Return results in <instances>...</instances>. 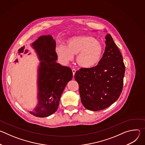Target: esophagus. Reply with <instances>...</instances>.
Segmentation results:
<instances>
[{"instance_id":"1","label":"esophagus","mask_w":145,"mask_h":145,"mask_svg":"<svg viewBox=\"0 0 145 145\" xmlns=\"http://www.w3.org/2000/svg\"><path fill=\"white\" fill-rule=\"evenodd\" d=\"M72 71V72H73V76H74V74H75V73H76V71L75 69H73Z\"/></svg>"}]
</instances>
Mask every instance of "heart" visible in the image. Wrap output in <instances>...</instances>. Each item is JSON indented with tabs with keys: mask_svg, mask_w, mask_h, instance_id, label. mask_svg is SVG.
Returning <instances> with one entry per match:
<instances>
[{
	"mask_svg": "<svg viewBox=\"0 0 145 145\" xmlns=\"http://www.w3.org/2000/svg\"><path fill=\"white\" fill-rule=\"evenodd\" d=\"M59 60L64 64L71 61L77 54L76 61L81 68H90L101 59L103 46L100 41L92 36L79 35L68 39L67 45H59L56 49Z\"/></svg>",
	"mask_w": 145,
	"mask_h": 145,
	"instance_id": "b5f03b06",
	"label": "heart"
}]
</instances>
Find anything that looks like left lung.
Wrapping results in <instances>:
<instances>
[{
  "label": "left lung",
  "mask_w": 145,
  "mask_h": 145,
  "mask_svg": "<svg viewBox=\"0 0 145 145\" xmlns=\"http://www.w3.org/2000/svg\"><path fill=\"white\" fill-rule=\"evenodd\" d=\"M106 48L98 65L81 68L74 75L84 107L96 111L116 101L123 86L125 65L122 55L110 34L106 36Z\"/></svg>",
  "instance_id": "8db88e82"
}]
</instances>
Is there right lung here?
<instances>
[{
  "instance_id": "add662e5",
  "label": "right lung",
  "mask_w": 145,
  "mask_h": 145,
  "mask_svg": "<svg viewBox=\"0 0 145 145\" xmlns=\"http://www.w3.org/2000/svg\"><path fill=\"white\" fill-rule=\"evenodd\" d=\"M56 45L50 35L40 36L31 44L40 61L38 69V103L30 112L37 117H47L57 111L61 96L73 77L70 68L56 63Z\"/></svg>"
}]
</instances>
